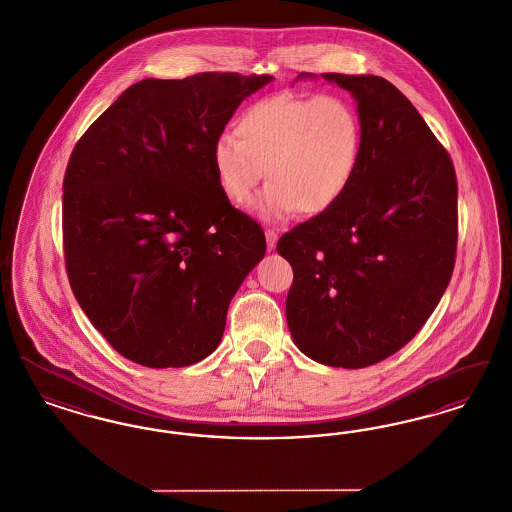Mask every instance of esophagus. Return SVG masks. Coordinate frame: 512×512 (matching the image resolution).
Wrapping results in <instances>:
<instances>
[{
	"label": "esophagus",
	"instance_id": "obj_1",
	"mask_svg": "<svg viewBox=\"0 0 512 512\" xmlns=\"http://www.w3.org/2000/svg\"><path fill=\"white\" fill-rule=\"evenodd\" d=\"M265 236H267L268 249L272 251V249L276 247V242H278V234H276V230H272V228H267V230H265Z\"/></svg>",
	"mask_w": 512,
	"mask_h": 512
}]
</instances>
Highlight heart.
<instances>
[{
  "label": "heart",
  "instance_id": "heart-1",
  "mask_svg": "<svg viewBox=\"0 0 512 512\" xmlns=\"http://www.w3.org/2000/svg\"><path fill=\"white\" fill-rule=\"evenodd\" d=\"M238 138L224 134L213 147L220 190L232 203L251 199L267 220L297 209L315 217L340 201L351 186L363 151V124L349 99L280 94L247 107L236 122Z\"/></svg>",
  "mask_w": 512,
  "mask_h": 512
}]
</instances>
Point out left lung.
I'll return each instance as SVG.
<instances>
[{"label":"left lung","mask_w":512,"mask_h":512,"mask_svg":"<svg viewBox=\"0 0 512 512\" xmlns=\"http://www.w3.org/2000/svg\"><path fill=\"white\" fill-rule=\"evenodd\" d=\"M322 78L357 101L359 169L334 207L297 224L276 251L293 268L286 318L299 351L320 365L365 368L413 340L451 280L457 176L445 147L386 78Z\"/></svg>","instance_id":"obj_1"}]
</instances>
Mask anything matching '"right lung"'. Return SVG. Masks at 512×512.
Returning a JSON list of instances; mask_svg holds the SVG:
<instances>
[{"mask_svg": "<svg viewBox=\"0 0 512 512\" xmlns=\"http://www.w3.org/2000/svg\"><path fill=\"white\" fill-rule=\"evenodd\" d=\"M268 74L146 78L74 146L63 182V245L74 297L122 357L199 363L265 257L261 226L222 194L213 147Z\"/></svg>", "mask_w": 512, "mask_h": 512, "instance_id": "obj_1", "label": "right lung"}]
</instances>
